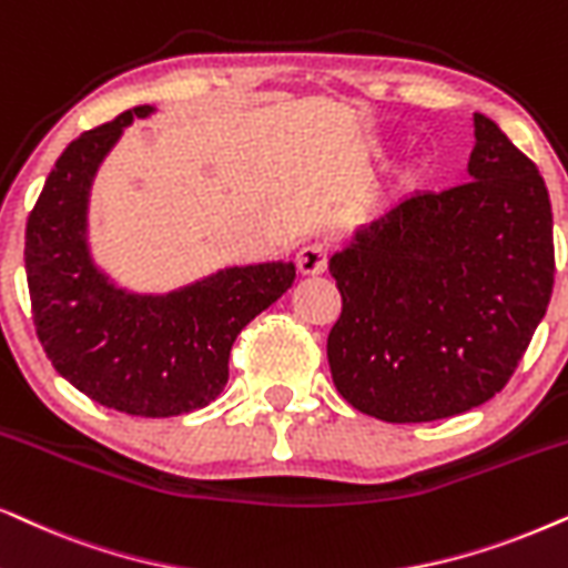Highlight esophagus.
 Returning <instances> with one entry per match:
<instances>
[{"instance_id":"obj_1","label":"esophagus","mask_w":568,"mask_h":568,"mask_svg":"<svg viewBox=\"0 0 568 568\" xmlns=\"http://www.w3.org/2000/svg\"><path fill=\"white\" fill-rule=\"evenodd\" d=\"M326 266H328V247L321 245V242L302 247L297 253L300 274L318 276V274H323V271H326Z\"/></svg>"}]
</instances>
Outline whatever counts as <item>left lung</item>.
Wrapping results in <instances>:
<instances>
[{"label": "left lung", "instance_id": "obj_1", "mask_svg": "<svg viewBox=\"0 0 568 568\" xmlns=\"http://www.w3.org/2000/svg\"><path fill=\"white\" fill-rule=\"evenodd\" d=\"M473 180L415 193L359 226L328 271L336 392L386 423H430L493 399L554 292V213L540 172L475 114Z\"/></svg>", "mask_w": 568, "mask_h": 568}]
</instances>
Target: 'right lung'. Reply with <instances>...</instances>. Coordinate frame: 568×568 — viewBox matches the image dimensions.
<instances>
[{"instance_id":"right-lung-1","label":"right lung","mask_w":568,"mask_h":568,"mask_svg":"<svg viewBox=\"0 0 568 568\" xmlns=\"http://www.w3.org/2000/svg\"><path fill=\"white\" fill-rule=\"evenodd\" d=\"M135 106L64 149L26 226L36 334L54 371L109 409L174 417L211 404L230 378L234 338L294 282L292 261L230 266L166 294H138L95 266L88 201L101 161Z\"/></svg>"}]
</instances>
